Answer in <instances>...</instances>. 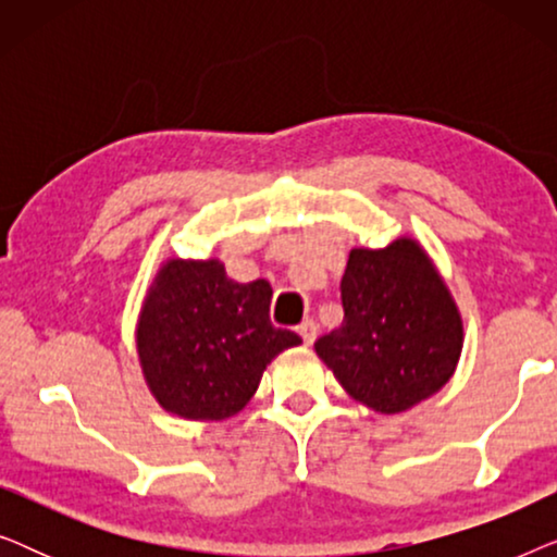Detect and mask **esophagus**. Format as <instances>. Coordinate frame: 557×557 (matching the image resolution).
Returning a JSON list of instances; mask_svg holds the SVG:
<instances>
[{
  "label": "esophagus",
  "instance_id": "34e87169",
  "mask_svg": "<svg viewBox=\"0 0 557 557\" xmlns=\"http://www.w3.org/2000/svg\"><path fill=\"white\" fill-rule=\"evenodd\" d=\"M296 332L301 334V339H304V345H311V342L317 339V324L311 322V319H304V322L296 326Z\"/></svg>",
  "mask_w": 557,
  "mask_h": 557
}]
</instances>
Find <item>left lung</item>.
Segmentation results:
<instances>
[{"label": "left lung", "instance_id": "left-lung-1", "mask_svg": "<svg viewBox=\"0 0 557 557\" xmlns=\"http://www.w3.org/2000/svg\"><path fill=\"white\" fill-rule=\"evenodd\" d=\"M339 292L342 326L314 349L349 398L393 416L451 380L463 347L461 311L416 238L349 250Z\"/></svg>", "mask_w": 557, "mask_h": 557}]
</instances>
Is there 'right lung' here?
Listing matches in <instances>:
<instances>
[{
	"label": "right lung",
	"instance_id": "1",
	"mask_svg": "<svg viewBox=\"0 0 557 557\" xmlns=\"http://www.w3.org/2000/svg\"><path fill=\"white\" fill-rule=\"evenodd\" d=\"M271 284L227 278L220 258H166L136 319L149 393L185 421H223L253 398L276 355L301 345L271 324Z\"/></svg>",
	"mask_w": 557,
	"mask_h": 557
}]
</instances>
